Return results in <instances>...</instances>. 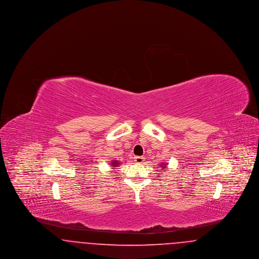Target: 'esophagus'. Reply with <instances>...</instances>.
Wrapping results in <instances>:
<instances>
[{
	"instance_id": "esophagus-1",
	"label": "esophagus",
	"mask_w": 259,
	"mask_h": 259,
	"mask_svg": "<svg viewBox=\"0 0 259 259\" xmlns=\"http://www.w3.org/2000/svg\"><path fill=\"white\" fill-rule=\"evenodd\" d=\"M134 160H135L136 163L141 164V163H143L145 161V158H144V156H136Z\"/></svg>"
}]
</instances>
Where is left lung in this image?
Instances as JSON below:
<instances>
[{
    "label": "left lung",
    "mask_w": 259,
    "mask_h": 259,
    "mask_svg": "<svg viewBox=\"0 0 259 259\" xmlns=\"http://www.w3.org/2000/svg\"><path fill=\"white\" fill-rule=\"evenodd\" d=\"M161 164H165V163H161ZM165 165H166V164H165ZM165 165H163V166H162V167H163V169H165V168H166V166H165Z\"/></svg>",
    "instance_id": "8db88e82"
}]
</instances>
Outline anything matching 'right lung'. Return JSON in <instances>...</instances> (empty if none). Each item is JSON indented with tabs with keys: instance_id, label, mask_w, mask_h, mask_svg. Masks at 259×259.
<instances>
[{
	"instance_id": "right-lung-1",
	"label": "right lung",
	"mask_w": 259,
	"mask_h": 259,
	"mask_svg": "<svg viewBox=\"0 0 259 259\" xmlns=\"http://www.w3.org/2000/svg\"><path fill=\"white\" fill-rule=\"evenodd\" d=\"M118 164H119V163H118L117 161H112V162H111V167H117Z\"/></svg>"
}]
</instances>
